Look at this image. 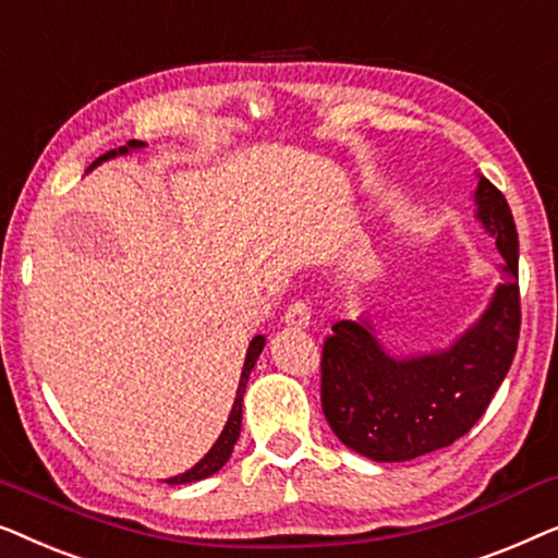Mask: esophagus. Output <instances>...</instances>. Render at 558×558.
I'll return each instance as SVG.
<instances>
[{
	"mask_svg": "<svg viewBox=\"0 0 558 558\" xmlns=\"http://www.w3.org/2000/svg\"><path fill=\"white\" fill-rule=\"evenodd\" d=\"M282 320H286V326H290V328H308V324H311L308 303H303V301L290 303Z\"/></svg>",
	"mask_w": 558,
	"mask_h": 558,
	"instance_id": "34e87169",
	"label": "esophagus"
}]
</instances>
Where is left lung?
Wrapping results in <instances>:
<instances>
[{
	"label": "left lung",
	"mask_w": 558,
	"mask_h": 558,
	"mask_svg": "<svg viewBox=\"0 0 558 558\" xmlns=\"http://www.w3.org/2000/svg\"><path fill=\"white\" fill-rule=\"evenodd\" d=\"M475 219L506 265L488 305L450 347L391 354L361 316L339 320L324 343L320 404L333 435L374 462H404L442 450L488 410L521 331L518 232L504 194L477 174Z\"/></svg>",
	"instance_id": "obj_1"
}]
</instances>
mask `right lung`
Instances as JSON below:
<instances>
[{
    "label": "right lung",
    "instance_id": "1",
    "mask_svg": "<svg viewBox=\"0 0 558 558\" xmlns=\"http://www.w3.org/2000/svg\"><path fill=\"white\" fill-rule=\"evenodd\" d=\"M146 144L144 141H129V144L121 146V148H113V151H108L106 156H100V159L93 163V167H98V163H104L108 159H116V156H125L131 151H141ZM90 167V169H93ZM88 169V171H90ZM265 349V336H255L253 341H250L247 347V354H245V364H242V374H240V384H238V395H234V402H232V410H230V417L225 422V429L219 433L217 442L209 447V452L204 454V458L197 462V465L186 470V473H179L174 477H167L169 485H184V483H197L204 481V477L215 475L217 470H222V465L227 460H230V454L234 450V442H238L240 437V429H242V397H245V389H247V379H250V372H253L257 359H260Z\"/></svg>",
    "mask_w": 558,
    "mask_h": 558
}]
</instances>
